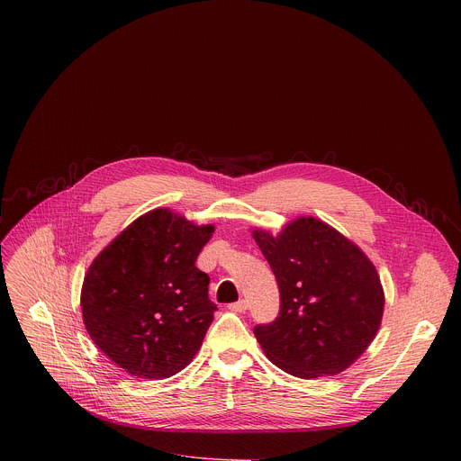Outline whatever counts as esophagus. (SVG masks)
<instances>
[{
  "label": "esophagus",
  "mask_w": 461,
  "mask_h": 461,
  "mask_svg": "<svg viewBox=\"0 0 461 461\" xmlns=\"http://www.w3.org/2000/svg\"><path fill=\"white\" fill-rule=\"evenodd\" d=\"M228 308H230L231 312H235V313H242V312L248 308V303H246L244 299H240V301H237V303H231Z\"/></svg>",
  "instance_id": "obj_1"
}]
</instances>
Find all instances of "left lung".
Instances as JSON below:
<instances>
[{
  "label": "left lung",
  "instance_id": "obj_1",
  "mask_svg": "<svg viewBox=\"0 0 461 461\" xmlns=\"http://www.w3.org/2000/svg\"><path fill=\"white\" fill-rule=\"evenodd\" d=\"M251 235L279 285L281 310L253 334L281 370L313 379L354 365L374 341L384 308L379 274L366 253L330 224L297 217L274 235Z\"/></svg>",
  "mask_w": 461,
  "mask_h": 461
}]
</instances>
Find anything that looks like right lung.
<instances>
[{
  "instance_id": "1",
  "label": "right lung",
  "mask_w": 461,
  "mask_h": 461,
  "mask_svg": "<svg viewBox=\"0 0 461 461\" xmlns=\"http://www.w3.org/2000/svg\"><path fill=\"white\" fill-rule=\"evenodd\" d=\"M215 231L157 208L120 231L91 262L82 315L95 345L127 374L171 377L199 352L217 304L194 267Z\"/></svg>"
}]
</instances>
